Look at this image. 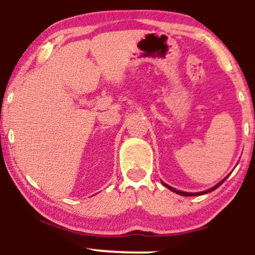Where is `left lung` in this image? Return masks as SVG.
<instances>
[{"instance_id": "obj_1", "label": "left lung", "mask_w": 255, "mask_h": 255, "mask_svg": "<svg viewBox=\"0 0 255 255\" xmlns=\"http://www.w3.org/2000/svg\"><path fill=\"white\" fill-rule=\"evenodd\" d=\"M228 176H229V175H228ZM227 176V177H228ZM227 177L224 178V180H222L221 182L219 183H217L216 184L215 187H212V188H210V189H207V191H204V192H198V193H187V192H181V191H177V189H175V188H172V187H170V186H168V184H165L164 182H162L163 183V186H165L166 188H169L170 189V191H172V192H175L176 193V194H180V195H183V197H195V195H201V194H206V193H210V192H212V191H215V189H217L219 186H221L222 183L224 182L225 180H227Z\"/></svg>"}]
</instances>
